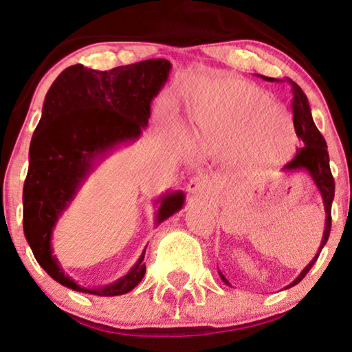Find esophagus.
I'll return each instance as SVG.
<instances>
[{"label": "esophagus", "mask_w": 352, "mask_h": 352, "mask_svg": "<svg viewBox=\"0 0 352 352\" xmlns=\"http://www.w3.org/2000/svg\"><path fill=\"white\" fill-rule=\"evenodd\" d=\"M210 188H212V186H210V182L203 175L193 177V179H191L190 184H188L190 196L195 201H206V199H208L209 195H210Z\"/></svg>", "instance_id": "1"}]
</instances>
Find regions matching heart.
Listing matches in <instances>:
<instances>
[{"label": "heart", "instance_id": "obj_1", "mask_svg": "<svg viewBox=\"0 0 352 352\" xmlns=\"http://www.w3.org/2000/svg\"><path fill=\"white\" fill-rule=\"evenodd\" d=\"M190 144L203 157L238 154L251 166H277L289 157L296 130L287 112L261 88L219 78L196 93L190 109ZM188 153V144L182 143Z\"/></svg>", "mask_w": 352, "mask_h": 352}]
</instances>
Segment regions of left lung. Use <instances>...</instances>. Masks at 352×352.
<instances>
[{"label": "left lung", "mask_w": 352, "mask_h": 352, "mask_svg": "<svg viewBox=\"0 0 352 352\" xmlns=\"http://www.w3.org/2000/svg\"><path fill=\"white\" fill-rule=\"evenodd\" d=\"M261 77L267 82L287 83L289 90H292L293 124H294V130H296V135L302 140L304 146L298 149L296 156H294L292 161L283 167V170L309 172V175L312 177L314 184H316L318 191H320L323 206H325V214H327L325 230H323V238H322L320 246H318V252L316 254V257H314V259L304 267V270L298 275V278L287 287V288H292L306 277V274L311 270V267L316 264L322 248L325 246L327 240H329L330 230H331V203H333V198H335V180L330 170V157H329V151H327V142L325 138L322 137V133L318 132L316 124H314L307 96L304 95L301 87H299L298 83H294L292 78H283L282 80V78H272V77H265V75H261ZM219 274H220V278H222L225 283L230 285L228 283V280L223 277L222 272H219Z\"/></svg>", "instance_id": "1"}]
</instances>
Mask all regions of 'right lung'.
I'll return each instance as SVG.
<instances>
[{
  "label": "right lung",
  "instance_id": "obj_1",
  "mask_svg": "<svg viewBox=\"0 0 352 352\" xmlns=\"http://www.w3.org/2000/svg\"><path fill=\"white\" fill-rule=\"evenodd\" d=\"M170 67L167 59L140 60L111 70L75 64L64 69L46 93L23 184V233L46 274L74 292L119 296L132 292L144 277L143 251L137 264L117 282L98 288L80 287L64 274L53 256L51 235L96 159L142 135L151 116L153 98L167 82ZM184 203L182 191L161 196L156 223L180 210Z\"/></svg>",
  "mask_w": 352,
  "mask_h": 352
}]
</instances>
